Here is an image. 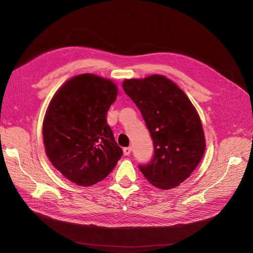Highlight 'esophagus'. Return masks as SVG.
<instances>
[{
	"mask_svg": "<svg viewBox=\"0 0 253 253\" xmlns=\"http://www.w3.org/2000/svg\"><path fill=\"white\" fill-rule=\"evenodd\" d=\"M131 150H132V148H131V147H126V148H124V149H123L124 155H125V156H128L129 154L131 153Z\"/></svg>",
	"mask_w": 253,
	"mask_h": 253,
	"instance_id": "obj_1",
	"label": "esophagus"
}]
</instances>
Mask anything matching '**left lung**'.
<instances>
[{"label":"left lung","instance_id":"obj_1","mask_svg":"<svg viewBox=\"0 0 253 253\" xmlns=\"http://www.w3.org/2000/svg\"><path fill=\"white\" fill-rule=\"evenodd\" d=\"M123 89L138 107L153 139V158L138 167L140 171L157 188L178 187L199 166L206 149L195 107L163 75L126 80Z\"/></svg>","mask_w":253,"mask_h":253}]
</instances>
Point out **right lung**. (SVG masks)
I'll list each match as a JSON object with an SVG mask.
<instances>
[{
	"mask_svg": "<svg viewBox=\"0 0 253 253\" xmlns=\"http://www.w3.org/2000/svg\"><path fill=\"white\" fill-rule=\"evenodd\" d=\"M117 85L95 74H81L54 94L43 121L45 153L65 178L92 186L107 177L123 155L106 122Z\"/></svg>",
	"mask_w": 253,
	"mask_h": 253,
	"instance_id": "add662e5",
	"label": "right lung"
}]
</instances>
